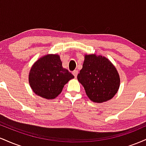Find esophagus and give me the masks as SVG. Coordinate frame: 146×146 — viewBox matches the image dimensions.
Here are the masks:
<instances>
[{
  "mask_svg": "<svg viewBox=\"0 0 146 146\" xmlns=\"http://www.w3.org/2000/svg\"><path fill=\"white\" fill-rule=\"evenodd\" d=\"M73 74L75 77V78H76V77L78 76V70H75L74 71H73Z\"/></svg>",
  "mask_w": 146,
  "mask_h": 146,
  "instance_id": "obj_1",
  "label": "esophagus"
}]
</instances>
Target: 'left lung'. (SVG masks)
<instances>
[{
    "instance_id": "8db88e82",
    "label": "left lung",
    "mask_w": 146,
    "mask_h": 146,
    "mask_svg": "<svg viewBox=\"0 0 146 146\" xmlns=\"http://www.w3.org/2000/svg\"><path fill=\"white\" fill-rule=\"evenodd\" d=\"M78 80L88 98L98 103L113 98L120 84L119 75L113 64L104 57L96 55L85 56Z\"/></svg>"
}]
</instances>
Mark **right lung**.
<instances>
[{
	"mask_svg": "<svg viewBox=\"0 0 146 146\" xmlns=\"http://www.w3.org/2000/svg\"><path fill=\"white\" fill-rule=\"evenodd\" d=\"M74 78L66 68L58 55H47L35 62L29 75L31 88L36 95L48 100L60 94L63 87Z\"/></svg>",
	"mask_w": 146,
	"mask_h": 146,
	"instance_id": "add662e5",
	"label": "right lung"
}]
</instances>
